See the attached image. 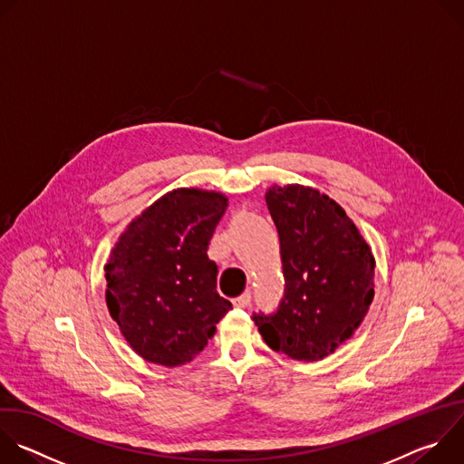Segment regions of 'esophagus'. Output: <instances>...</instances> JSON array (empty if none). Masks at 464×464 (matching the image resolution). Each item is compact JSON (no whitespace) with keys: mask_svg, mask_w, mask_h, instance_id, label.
Listing matches in <instances>:
<instances>
[{"mask_svg":"<svg viewBox=\"0 0 464 464\" xmlns=\"http://www.w3.org/2000/svg\"><path fill=\"white\" fill-rule=\"evenodd\" d=\"M249 303H251V294H249V292H246V294H242L240 297H235V299H233V304H235L237 308H246Z\"/></svg>","mask_w":464,"mask_h":464,"instance_id":"1","label":"esophagus"}]
</instances>
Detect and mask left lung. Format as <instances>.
Here are the masks:
<instances>
[{"instance_id":"left-lung-1","label":"left lung","mask_w":464,"mask_h":464,"mask_svg":"<svg viewBox=\"0 0 464 464\" xmlns=\"http://www.w3.org/2000/svg\"><path fill=\"white\" fill-rule=\"evenodd\" d=\"M266 204L281 240L285 295L253 314L266 345L317 362L347 342L374 297V256L347 213L303 185H274Z\"/></svg>"}]
</instances>
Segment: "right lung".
<instances>
[{"label":"right lung","instance_id":"right-lung-1","mask_svg":"<svg viewBox=\"0 0 464 464\" xmlns=\"http://www.w3.org/2000/svg\"><path fill=\"white\" fill-rule=\"evenodd\" d=\"M226 208L220 192L176 188L131 220L111 249L106 304L128 345L147 362H190L229 312L208 256Z\"/></svg>","mask_w":464,"mask_h":464}]
</instances>
